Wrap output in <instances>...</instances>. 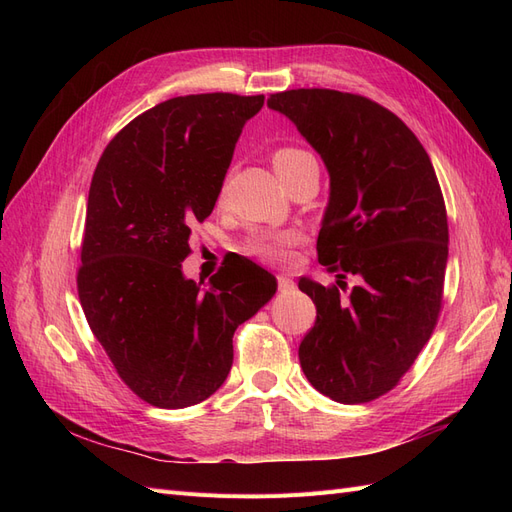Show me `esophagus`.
Instances as JSON below:
<instances>
[{
  "instance_id": "esophagus-1",
  "label": "esophagus",
  "mask_w": 512,
  "mask_h": 512,
  "mask_svg": "<svg viewBox=\"0 0 512 512\" xmlns=\"http://www.w3.org/2000/svg\"><path fill=\"white\" fill-rule=\"evenodd\" d=\"M277 288H280L282 294H288V292L297 288V284H294L290 277H286V275H277Z\"/></svg>"
}]
</instances>
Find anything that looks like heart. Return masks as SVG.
<instances>
[{
  "instance_id": "heart-1",
  "label": "heart",
  "mask_w": 512,
  "mask_h": 512,
  "mask_svg": "<svg viewBox=\"0 0 512 512\" xmlns=\"http://www.w3.org/2000/svg\"><path fill=\"white\" fill-rule=\"evenodd\" d=\"M271 160H273L275 173L280 175L282 181L290 179L305 164L316 162L312 153L301 149V147H292V145L277 147L273 151ZM297 241H299V237L292 235V232H262V235H256L247 241L245 250H247V254H252L260 260L286 262L290 258V250L297 245Z\"/></svg>"
}]
</instances>
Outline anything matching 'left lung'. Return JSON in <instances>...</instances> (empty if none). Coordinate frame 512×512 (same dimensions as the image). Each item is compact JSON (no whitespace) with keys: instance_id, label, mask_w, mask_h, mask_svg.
I'll return each instance as SVG.
<instances>
[{"instance_id":"1","label":"left lung","mask_w":512,"mask_h":512,"mask_svg":"<svg viewBox=\"0 0 512 512\" xmlns=\"http://www.w3.org/2000/svg\"><path fill=\"white\" fill-rule=\"evenodd\" d=\"M331 175L318 262L360 282L301 277L316 322L299 346L303 374L339 404L389 393L436 329L448 258L446 207L436 170L414 132L389 108L335 89L271 94Z\"/></svg>"}]
</instances>
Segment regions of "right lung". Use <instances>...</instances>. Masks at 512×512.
<instances>
[{"label": "right lung", "instance_id": "obj_1", "mask_svg": "<svg viewBox=\"0 0 512 512\" xmlns=\"http://www.w3.org/2000/svg\"><path fill=\"white\" fill-rule=\"evenodd\" d=\"M262 104L265 96L222 91L170 98L117 132L94 170L79 299L119 378L156 408H188L218 391L232 335L275 294V277L243 256L205 288L181 273L192 226L211 215Z\"/></svg>", "mask_w": 512, "mask_h": 512}]
</instances>
